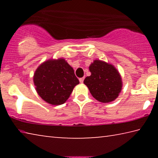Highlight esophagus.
Here are the masks:
<instances>
[{
	"mask_svg": "<svg viewBox=\"0 0 158 158\" xmlns=\"http://www.w3.org/2000/svg\"><path fill=\"white\" fill-rule=\"evenodd\" d=\"M84 77H82V78H80V79H79L80 83H81V84H82V83L84 82Z\"/></svg>",
	"mask_w": 158,
	"mask_h": 158,
	"instance_id": "34e87169",
	"label": "esophagus"
}]
</instances>
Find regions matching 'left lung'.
<instances>
[{"label": "left lung", "mask_w": 158, "mask_h": 158, "mask_svg": "<svg viewBox=\"0 0 158 158\" xmlns=\"http://www.w3.org/2000/svg\"><path fill=\"white\" fill-rule=\"evenodd\" d=\"M91 74L84 83L93 97L99 102L108 103L118 98L122 89V79L118 71L111 64L95 60L89 66Z\"/></svg>", "instance_id": "obj_1"}]
</instances>
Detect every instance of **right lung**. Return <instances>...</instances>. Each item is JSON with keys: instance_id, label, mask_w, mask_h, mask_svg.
I'll list each match as a JSON object with an SVG mask.
<instances>
[{"instance_id": "right-lung-1", "label": "right lung", "mask_w": 158, "mask_h": 158, "mask_svg": "<svg viewBox=\"0 0 158 158\" xmlns=\"http://www.w3.org/2000/svg\"><path fill=\"white\" fill-rule=\"evenodd\" d=\"M33 82L38 95L53 105L65 103L79 84L73 68L63 58L42 63L35 72Z\"/></svg>"}]
</instances>
